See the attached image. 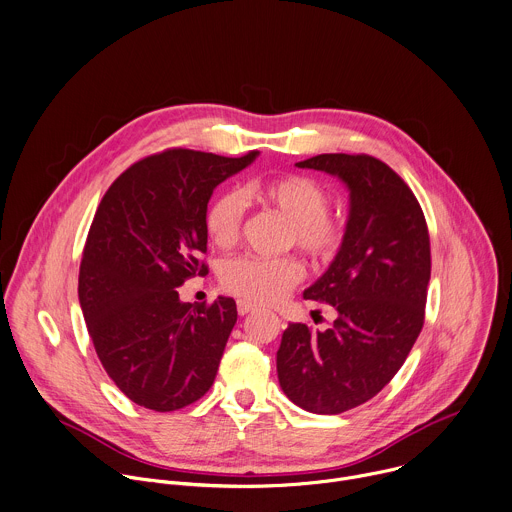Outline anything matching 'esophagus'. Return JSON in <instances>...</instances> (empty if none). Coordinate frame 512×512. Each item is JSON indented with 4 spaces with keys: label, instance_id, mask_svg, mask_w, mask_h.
I'll list each match as a JSON object with an SVG mask.
<instances>
[{
    "label": "esophagus",
    "instance_id": "esophagus-1",
    "mask_svg": "<svg viewBox=\"0 0 512 512\" xmlns=\"http://www.w3.org/2000/svg\"><path fill=\"white\" fill-rule=\"evenodd\" d=\"M252 310H254V306H252L250 302L238 300V314H240V316H244V314H248V312H252Z\"/></svg>",
    "mask_w": 512,
    "mask_h": 512
}]
</instances>
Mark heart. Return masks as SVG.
Returning a JSON list of instances; mask_svg holds the SVG:
<instances>
[{"label":"heart","instance_id":"b5f03b06","mask_svg":"<svg viewBox=\"0 0 512 512\" xmlns=\"http://www.w3.org/2000/svg\"><path fill=\"white\" fill-rule=\"evenodd\" d=\"M248 192L288 222L286 244L296 246L312 260H332L342 244V228L328 212V192L306 176H282L258 180ZM244 218V198L238 190L222 192L206 214V230L220 248L238 242ZM302 278V266L294 258H236L224 264L220 282L226 292L250 304H274Z\"/></svg>","mask_w":512,"mask_h":512}]
</instances>
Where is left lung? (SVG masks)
<instances>
[{"instance_id":"obj_1","label":"left lung","mask_w":512,"mask_h":512,"mask_svg":"<svg viewBox=\"0 0 512 512\" xmlns=\"http://www.w3.org/2000/svg\"><path fill=\"white\" fill-rule=\"evenodd\" d=\"M348 188V220L328 270L304 290L334 306L326 330L290 322L276 352L284 394L314 414H340L376 396L414 346L430 280L422 208L402 178L372 156L320 154L296 164Z\"/></svg>"}]
</instances>
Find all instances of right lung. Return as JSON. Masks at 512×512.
Returning a JSON list of instances; mask_svg holds the SVG:
<instances>
[{
    "label": "right lung",
    "mask_w": 512,
    "mask_h": 512,
    "mask_svg": "<svg viewBox=\"0 0 512 512\" xmlns=\"http://www.w3.org/2000/svg\"><path fill=\"white\" fill-rule=\"evenodd\" d=\"M260 152L224 158L168 150L128 168L94 216L78 296L102 366L136 404L170 412L214 384L236 324L234 298L182 302L178 286L206 274L212 192Z\"/></svg>",
    "instance_id": "1"
}]
</instances>
